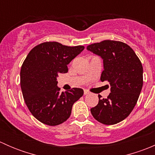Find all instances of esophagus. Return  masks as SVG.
Returning a JSON list of instances; mask_svg holds the SVG:
<instances>
[{
	"mask_svg": "<svg viewBox=\"0 0 155 155\" xmlns=\"http://www.w3.org/2000/svg\"><path fill=\"white\" fill-rule=\"evenodd\" d=\"M89 94H90V92H89L87 90H85V91H84V94H85V95Z\"/></svg>",
	"mask_w": 155,
	"mask_h": 155,
	"instance_id": "obj_1",
	"label": "esophagus"
}]
</instances>
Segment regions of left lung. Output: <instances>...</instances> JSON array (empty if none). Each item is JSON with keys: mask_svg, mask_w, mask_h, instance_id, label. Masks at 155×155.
<instances>
[{"mask_svg": "<svg viewBox=\"0 0 155 155\" xmlns=\"http://www.w3.org/2000/svg\"><path fill=\"white\" fill-rule=\"evenodd\" d=\"M87 51L104 62L101 81H108L107 98L98 95L99 103L91 109L94 118L104 124H115L125 119L137 104L143 85V69L134 50L126 43L104 40L89 45Z\"/></svg>", "mask_w": 155, "mask_h": 155, "instance_id": "left-lung-1", "label": "left lung"}]
</instances>
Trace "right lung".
I'll use <instances>...</instances> for the list:
<instances>
[{
	"instance_id": "add662e5",
	"label": "right lung",
	"mask_w": 155,
	"mask_h": 155,
	"mask_svg": "<svg viewBox=\"0 0 155 155\" xmlns=\"http://www.w3.org/2000/svg\"><path fill=\"white\" fill-rule=\"evenodd\" d=\"M84 48L46 42L32 48L26 57L20 72V85L26 105L40 122L49 126L64 122L73 104L83 95L84 91L78 87L60 92L57 77L59 73H68V64Z\"/></svg>"
}]
</instances>
